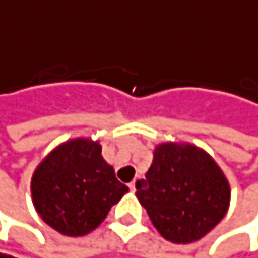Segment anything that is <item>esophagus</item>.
Masks as SVG:
<instances>
[{
    "label": "esophagus",
    "mask_w": 258,
    "mask_h": 258,
    "mask_svg": "<svg viewBox=\"0 0 258 258\" xmlns=\"http://www.w3.org/2000/svg\"><path fill=\"white\" fill-rule=\"evenodd\" d=\"M128 186H130V191H136V180L130 182V183H128Z\"/></svg>",
    "instance_id": "1"
}]
</instances>
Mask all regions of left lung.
Listing matches in <instances>:
<instances>
[{"label":"left lung","mask_w":258,"mask_h":258,"mask_svg":"<svg viewBox=\"0 0 258 258\" xmlns=\"http://www.w3.org/2000/svg\"><path fill=\"white\" fill-rule=\"evenodd\" d=\"M136 196L156 229L173 243H191L226 214L229 185L217 163L194 145L162 144Z\"/></svg>","instance_id":"left-lung-1"}]
</instances>
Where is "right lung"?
<instances>
[{
    "instance_id": "add662e5",
    "label": "right lung",
    "mask_w": 258,
    "mask_h": 258,
    "mask_svg": "<svg viewBox=\"0 0 258 258\" xmlns=\"http://www.w3.org/2000/svg\"><path fill=\"white\" fill-rule=\"evenodd\" d=\"M101 151L93 141H69L53 150L32 177L38 214L64 235L78 237L93 231L128 191Z\"/></svg>"
}]
</instances>
